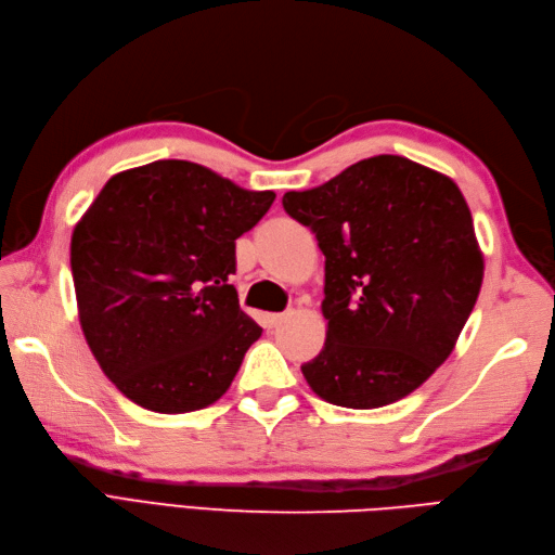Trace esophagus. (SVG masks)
<instances>
[{
	"label": "esophagus",
	"mask_w": 555,
	"mask_h": 555,
	"mask_svg": "<svg viewBox=\"0 0 555 555\" xmlns=\"http://www.w3.org/2000/svg\"><path fill=\"white\" fill-rule=\"evenodd\" d=\"M284 317H287V314H284V312L266 314V317H263V324H266L268 328H273V326H278V324H282V322H284Z\"/></svg>",
	"instance_id": "obj_1"
}]
</instances>
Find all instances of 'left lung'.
<instances>
[{
  "instance_id": "1",
  "label": "left lung",
  "mask_w": 555,
  "mask_h": 555,
  "mask_svg": "<svg viewBox=\"0 0 555 555\" xmlns=\"http://www.w3.org/2000/svg\"><path fill=\"white\" fill-rule=\"evenodd\" d=\"M282 206L326 257V343L300 365L326 402L375 410L451 354L483 280L473 215L451 178L398 155L351 164Z\"/></svg>"
}]
</instances>
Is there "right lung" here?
I'll return each instance as SVG.
<instances>
[{"mask_svg": "<svg viewBox=\"0 0 555 555\" xmlns=\"http://www.w3.org/2000/svg\"><path fill=\"white\" fill-rule=\"evenodd\" d=\"M275 201L206 166L159 159L113 176L72 236L80 328L137 405L184 414L220 400L261 326L229 284L236 238Z\"/></svg>", "mask_w": 555, "mask_h": 555, "instance_id": "1", "label": "right lung"}]
</instances>
